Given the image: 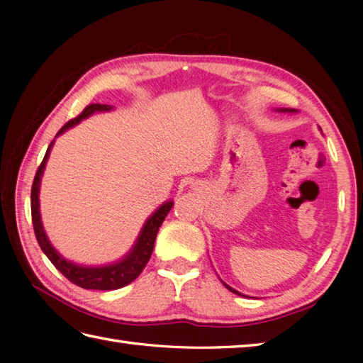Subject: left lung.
<instances>
[{"label":"left lung","instance_id":"obj_1","mask_svg":"<svg viewBox=\"0 0 363 363\" xmlns=\"http://www.w3.org/2000/svg\"><path fill=\"white\" fill-rule=\"evenodd\" d=\"M277 111H279V112H296L295 109H277ZM223 284H225V282H223ZM225 287L228 289V290H230V291H233V293H235V295H238V296H245L243 295V293H240V291H237L235 289H233V287H229V285L228 284H225Z\"/></svg>","mask_w":363,"mask_h":363}]
</instances>
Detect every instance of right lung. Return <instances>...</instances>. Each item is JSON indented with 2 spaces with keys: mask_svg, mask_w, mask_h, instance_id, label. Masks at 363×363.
<instances>
[{
  "mask_svg": "<svg viewBox=\"0 0 363 363\" xmlns=\"http://www.w3.org/2000/svg\"><path fill=\"white\" fill-rule=\"evenodd\" d=\"M112 106L107 104H89L86 109L82 111L81 115L70 120L68 123L60 128L57 135L64 134L67 129L73 128L74 125L84 118L90 117L91 113L95 112H107L112 111ZM56 135V137H57ZM54 142L50 143L48 150H46L45 157L42 160L40 167L37 168V173L33 182V190H30V213H33V226L38 245H40L42 251L46 254V257L51 260V264L56 267L60 273H62L68 281L78 285L82 289L89 290H117L125 287V285L133 282L135 277L143 272V268L148 264V260L154 250V242H156V235L159 233V228L162 223H164L168 212L172 211L173 201H167L162 204L159 209L154 212L151 217L146 220L143 225L140 235L137 237V242L134 243L133 248L126 254L121 260L115 262L111 265H103V267H86V265H78L74 262L67 260L65 257L60 256V254L54 250V246L50 243L48 237L45 234V229L40 220V211H38V190H40V179L43 174V169L46 165V160L50 157V151Z\"/></svg>",
  "mask_w": 363,
  "mask_h": 363,
  "instance_id": "add662e5",
  "label": "right lung"
}]
</instances>
